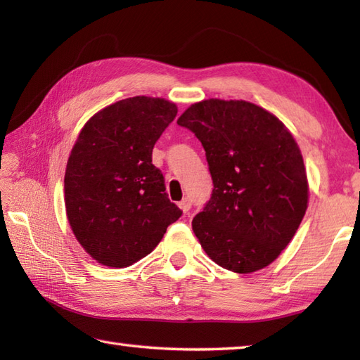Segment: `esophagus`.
Here are the masks:
<instances>
[{
    "instance_id": "obj_1",
    "label": "esophagus",
    "mask_w": 360,
    "mask_h": 360,
    "mask_svg": "<svg viewBox=\"0 0 360 360\" xmlns=\"http://www.w3.org/2000/svg\"><path fill=\"white\" fill-rule=\"evenodd\" d=\"M179 207L184 213H188L190 207H192V200H190V198H184V200L179 202Z\"/></svg>"
}]
</instances>
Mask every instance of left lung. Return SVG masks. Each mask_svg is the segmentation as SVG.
I'll return each instance as SVG.
<instances>
[{
  "label": "left lung",
  "mask_w": 360,
  "mask_h": 360,
  "mask_svg": "<svg viewBox=\"0 0 360 360\" xmlns=\"http://www.w3.org/2000/svg\"><path fill=\"white\" fill-rule=\"evenodd\" d=\"M178 125L202 143L213 181L210 200L192 221L205 254L238 274L269 266L308 207L307 170L292 134L262 106L219 98L192 105Z\"/></svg>",
  "instance_id": "obj_1"
}]
</instances>
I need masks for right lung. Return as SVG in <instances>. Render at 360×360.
Wrapping results in <instances>:
<instances>
[{
	"instance_id": "right-lung-1",
	"label": "right lung",
	"mask_w": 360,
	"mask_h": 360,
	"mask_svg": "<svg viewBox=\"0 0 360 360\" xmlns=\"http://www.w3.org/2000/svg\"><path fill=\"white\" fill-rule=\"evenodd\" d=\"M176 114L165 98L136 96L106 106L82 128L65 173L66 215L82 248L101 264L139 262L182 215L151 162Z\"/></svg>"
}]
</instances>
